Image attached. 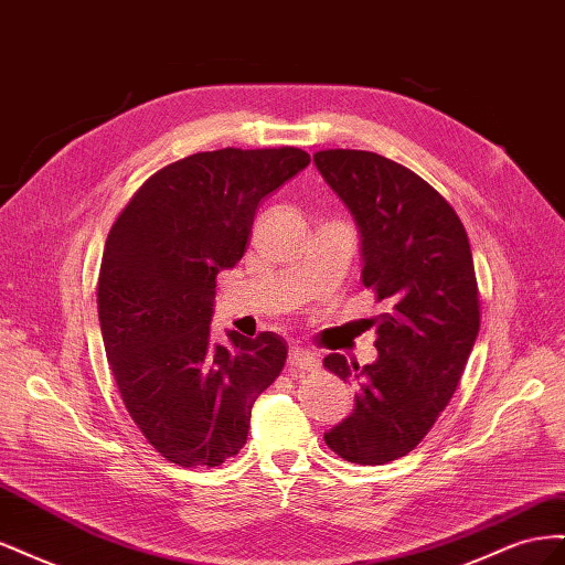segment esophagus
<instances>
[{"label":"esophagus","instance_id":"esophagus-1","mask_svg":"<svg viewBox=\"0 0 565 565\" xmlns=\"http://www.w3.org/2000/svg\"><path fill=\"white\" fill-rule=\"evenodd\" d=\"M320 361L311 353V351H303V349H292V353H289L287 358V372H313L318 370Z\"/></svg>","mask_w":565,"mask_h":565}]
</instances>
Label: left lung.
<instances>
[{
	"instance_id": "obj_1",
	"label": "left lung",
	"mask_w": 565,
	"mask_h": 565,
	"mask_svg": "<svg viewBox=\"0 0 565 565\" xmlns=\"http://www.w3.org/2000/svg\"><path fill=\"white\" fill-rule=\"evenodd\" d=\"M313 162L361 233L363 285L384 313L377 361L324 367L358 382L353 413L324 443L353 465L377 467L415 450L450 403L481 324L471 247L459 216L407 167L367 150H320Z\"/></svg>"
}]
</instances>
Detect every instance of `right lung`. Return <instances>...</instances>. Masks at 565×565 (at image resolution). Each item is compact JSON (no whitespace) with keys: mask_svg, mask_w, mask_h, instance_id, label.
I'll return each instance as SVG.
<instances>
[{"mask_svg":"<svg viewBox=\"0 0 565 565\" xmlns=\"http://www.w3.org/2000/svg\"><path fill=\"white\" fill-rule=\"evenodd\" d=\"M301 148H224L167 164L113 224L98 320L129 417L164 459L218 467L241 452L252 405L280 374L276 332L214 344L218 270L243 259L259 202L309 167Z\"/></svg>","mask_w":565,"mask_h":565,"instance_id":"add662e5","label":"right lung"}]
</instances>
